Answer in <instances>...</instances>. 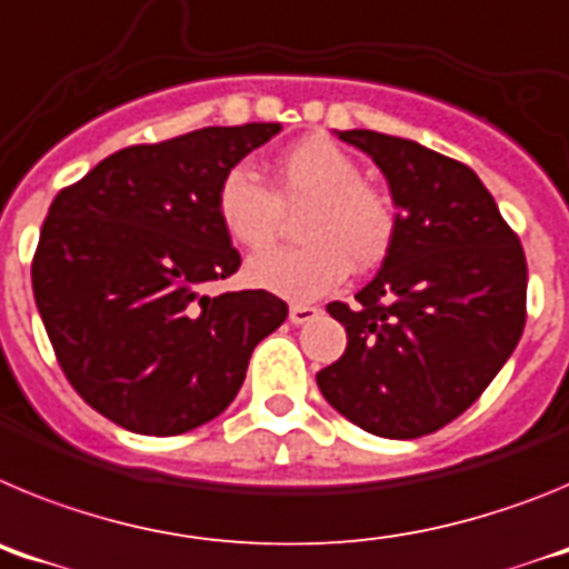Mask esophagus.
Listing matches in <instances>:
<instances>
[{
    "instance_id": "1",
    "label": "esophagus",
    "mask_w": 569,
    "mask_h": 569,
    "mask_svg": "<svg viewBox=\"0 0 569 569\" xmlns=\"http://www.w3.org/2000/svg\"><path fill=\"white\" fill-rule=\"evenodd\" d=\"M319 313L321 310L316 308V305H301V301L290 305V321H293V325H308V321H313Z\"/></svg>"
}]
</instances>
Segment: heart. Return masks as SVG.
<instances>
[{
	"instance_id": "b5f03b06",
	"label": "heart",
	"mask_w": 569,
	"mask_h": 569,
	"mask_svg": "<svg viewBox=\"0 0 569 569\" xmlns=\"http://www.w3.org/2000/svg\"><path fill=\"white\" fill-rule=\"evenodd\" d=\"M301 207L296 230L305 241L250 259V284L308 301L333 290L350 264L370 270L393 248L399 230L393 199L365 182L353 156L325 136H308L279 156L273 188L244 164L224 170L216 188L219 224L244 250L268 248L284 210Z\"/></svg>"
}]
</instances>
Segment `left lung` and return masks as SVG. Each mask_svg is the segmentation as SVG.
Instances as JSON below:
<instances>
[{"label": "left lung", "instance_id": "1", "mask_svg": "<svg viewBox=\"0 0 569 569\" xmlns=\"http://www.w3.org/2000/svg\"><path fill=\"white\" fill-rule=\"evenodd\" d=\"M339 139L379 164L399 230L353 308L328 305L347 350L316 381L367 433L419 439L459 419L519 345L525 250L467 164L376 130H341Z\"/></svg>", "mask_w": 569, "mask_h": 569}]
</instances>
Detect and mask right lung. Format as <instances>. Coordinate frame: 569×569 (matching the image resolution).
Masks as SVG:
<instances>
[{
  "label": "right lung",
  "mask_w": 569,
  "mask_h": 569,
  "mask_svg": "<svg viewBox=\"0 0 569 569\" xmlns=\"http://www.w3.org/2000/svg\"><path fill=\"white\" fill-rule=\"evenodd\" d=\"M281 130L202 128L133 144L62 188L30 264L59 367L97 413L144 436H179L239 393L253 347L288 319L268 290L208 296L241 256L216 188Z\"/></svg>",
  "instance_id": "right-lung-1"
}]
</instances>
